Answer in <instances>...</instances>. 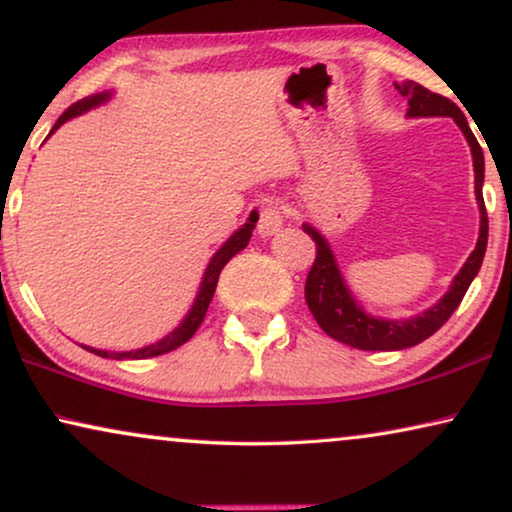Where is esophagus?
I'll return each mask as SVG.
<instances>
[{"instance_id":"1","label":"esophagus","mask_w":512,"mask_h":512,"mask_svg":"<svg viewBox=\"0 0 512 512\" xmlns=\"http://www.w3.org/2000/svg\"><path fill=\"white\" fill-rule=\"evenodd\" d=\"M286 221V212L279 205H275V202H270V205H265L261 209V214H258V235L261 237H270L279 233V228L284 226Z\"/></svg>"}]
</instances>
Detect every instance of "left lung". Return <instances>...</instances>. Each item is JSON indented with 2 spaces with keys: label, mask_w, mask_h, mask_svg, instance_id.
Masks as SVG:
<instances>
[{
  "label": "left lung",
  "mask_w": 512,
  "mask_h": 512,
  "mask_svg": "<svg viewBox=\"0 0 512 512\" xmlns=\"http://www.w3.org/2000/svg\"><path fill=\"white\" fill-rule=\"evenodd\" d=\"M398 93L408 100V116H452L459 123L461 132H464L468 144L473 151V167H475V198L480 205V237L475 244L473 254L468 256L464 268L459 270V275L454 277L450 291L445 293L443 300H438V305H433L431 310H426L419 317H412L408 321H387V319H375L361 310L354 303V298L349 296L342 275L335 265V258L328 249L324 237H321L312 226H303V230L314 240L317 247V256L310 272L305 279V303L310 307L312 317L317 319V324L324 328L326 335H331L333 340L345 342L349 347L356 349H370V352H391V349H405L415 347L426 338H431L447 319L452 317V312L457 310L461 298L466 296L468 286H471L473 277L478 275L482 258L487 251V233H489V221H487V209L485 200H482V179H485V156L478 139L468 128L464 111L447 97L431 93L429 88L419 86L415 81H403L396 83Z\"/></svg>",
  "instance_id": "obj_1"
}]
</instances>
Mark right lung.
Wrapping results in <instances>:
<instances>
[{"mask_svg": "<svg viewBox=\"0 0 512 512\" xmlns=\"http://www.w3.org/2000/svg\"><path fill=\"white\" fill-rule=\"evenodd\" d=\"M107 97L109 95H93V97H86V100L72 104V107H69L65 114L58 118V123L53 125V130H58L60 125L65 123V121H69V118H72V116H79V114H83V111H88L90 107H95V104L104 102V100H107ZM256 221H258V214L254 212V214L249 216V223H244V228L237 230V233L230 237V240L223 244L219 251H216V256L212 258V263H209L205 277H202V286H200L198 298H195V303H193V310L188 312V317L184 319V324H181L177 331H172L165 340L156 342V345L137 349V352H116L114 354V352H102V349L86 347L88 352H93L97 356H104V359H149V356H160V354L172 352V349H177V347L184 345V342L191 340L193 335H195V331H198V328H200L202 319H205L209 303H212L214 291H216V282H219L221 270L226 268V263L230 261V258H233L235 254H240V251L247 247L249 240H251V230H254Z\"/></svg>", "mask_w": 512, "mask_h": 512, "instance_id": "add662e5", "label": "right lung"}]
</instances>
